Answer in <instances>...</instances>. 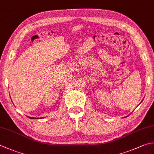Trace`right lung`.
<instances>
[{"instance_id":"right-lung-1","label":"right lung","mask_w":154,"mask_h":154,"mask_svg":"<svg viewBox=\"0 0 154 154\" xmlns=\"http://www.w3.org/2000/svg\"><path fill=\"white\" fill-rule=\"evenodd\" d=\"M30 119H41V118H35V117H28Z\"/></svg>"}]
</instances>
